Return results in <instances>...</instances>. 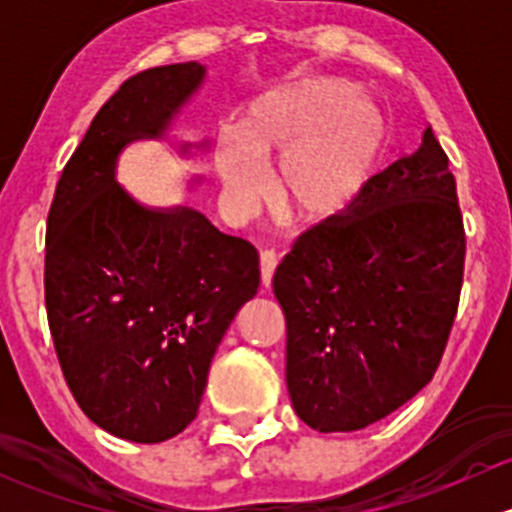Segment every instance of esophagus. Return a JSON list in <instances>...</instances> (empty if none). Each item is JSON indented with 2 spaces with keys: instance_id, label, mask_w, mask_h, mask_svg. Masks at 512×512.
<instances>
[{
  "instance_id": "obj_1",
  "label": "esophagus",
  "mask_w": 512,
  "mask_h": 512,
  "mask_svg": "<svg viewBox=\"0 0 512 512\" xmlns=\"http://www.w3.org/2000/svg\"><path fill=\"white\" fill-rule=\"evenodd\" d=\"M277 255L272 250H265L260 255V277H262V287H270L272 285V277H275L277 270Z\"/></svg>"
}]
</instances>
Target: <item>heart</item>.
Masks as SVG:
<instances>
[{"label":"heart","mask_w":512,"mask_h":512,"mask_svg":"<svg viewBox=\"0 0 512 512\" xmlns=\"http://www.w3.org/2000/svg\"><path fill=\"white\" fill-rule=\"evenodd\" d=\"M349 81L322 79L265 91L250 103L242 133L218 141V175L237 213H252L280 165L277 200L302 223H327L356 208L386 151L379 113Z\"/></svg>","instance_id":"heart-1"}]
</instances>
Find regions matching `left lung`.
Segmentation results:
<instances>
[{
    "mask_svg": "<svg viewBox=\"0 0 512 512\" xmlns=\"http://www.w3.org/2000/svg\"><path fill=\"white\" fill-rule=\"evenodd\" d=\"M463 260L456 178L428 126L356 208L304 232L277 267L297 416L359 431L414 399L446 349Z\"/></svg>",
    "mask_w": 512,
    "mask_h": 512,
    "instance_id": "left-lung-1",
    "label": "left lung"
}]
</instances>
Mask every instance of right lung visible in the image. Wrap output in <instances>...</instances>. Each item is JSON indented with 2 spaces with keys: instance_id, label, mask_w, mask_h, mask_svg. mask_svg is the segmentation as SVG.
Returning a JSON list of instances; mask_svg holds the SVG:
<instances>
[{
  "instance_id": "add662e5",
  "label": "right lung",
  "mask_w": 512,
  "mask_h": 512,
  "mask_svg": "<svg viewBox=\"0 0 512 512\" xmlns=\"http://www.w3.org/2000/svg\"><path fill=\"white\" fill-rule=\"evenodd\" d=\"M198 61L123 81L56 183L46 220L44 297L76 404L133 443L178 436L195 416L210 361L260 287V257L203 213L148 208L116 180L133 141H160L205 81ZM183 156L208 141L178 143Z\"/></svg>"
}]
</instances>
